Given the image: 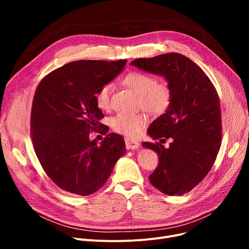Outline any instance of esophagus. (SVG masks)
<instances>
[{
    "mask_svg": "<svg viewBox=\"0 0 249 249\" xmlns=\"http://www.w3.org/2000/svg\"><path fill=\"white\" fill-rule=\"evenodd\" d=\"M125 144H126L127 149H135V148H138L140 145L139 142H137L135 140H131L129 138L125 139Z\"/></svg>",
    "mask_w": 249,
    "mask_h": 249,
    "instance_id": "esophagus-1",
    "label": "esophagus"
}]
</instances>
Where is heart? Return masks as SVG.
Listing matches in <instances>:
<instances>
[{
  "label": "heart",
  "mask_w": 249,
  "mask_h": 249,
  "mask_svg": "<svg viewBox=\"0 0 249 249\" xmlns=\"http://www.w3.org/2000/svg\"><path fill=\"white\" fill-rule=\"evenodd\" d=\"M123 85L131 89L139 97V107L145 112L160 116L171 107L174 90L167 80H156L150 73L132 71L126 74L122 81ZM113 85L111 83L102 85L95 93L96 106L107 111L111 107ZM147 123L145 115L117 114L110 119V125L115 132L129 138H135L142 132Z\"/></svg>",
  "instance_id": "heart-1"
}]
</instances>
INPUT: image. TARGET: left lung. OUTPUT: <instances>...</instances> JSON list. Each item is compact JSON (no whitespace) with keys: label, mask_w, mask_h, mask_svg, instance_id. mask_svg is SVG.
I'll return each instance as SVG.
<instances>
[{"label":"left lung","mask_w":249,"mask_h":249,"mask_svg":"<svg viewBox=\"0 0 249 249\" xmlns=\"http://www.w3.org/2000/svg\"><path fill=\"white\" fill-rule=\"evenodd\" d=\"M130 64L164 76L174 90L171 107L147 130L160 142L143 143L159 155V164L149 176L151 185L168 196L188 193L211 171L221 146L217 90L199 65L176 52L137 58ZM168 138L172 143L165 149L161 143Z\"/></svg>","instance_id":"left-lung-1"}]
</instances>
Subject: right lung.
I'll return each instance as SVG.
<instances>
[{
  "instance_id": "obj_1",
  "label": "right lung",
  "mask_w": 249,
  "mask_h": 249,
  "mask_svg": "<svg viewBox=\"0 0 249 249\" xmlns=\"http://www.w3.org/2000/svg\"><path fill=\"white\" fill-rule=\"evenodd\" d=\"M126 59L77 60L46 74L38 84L31 109L30 134L37 159L61 190L89 196L109 178L125 152L121 135L110 133L100 145L89 132L104 129L95 93L120 73Z\"/></svg>"
}]
</instances>
